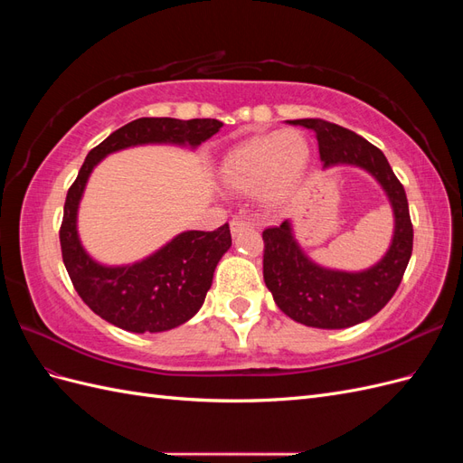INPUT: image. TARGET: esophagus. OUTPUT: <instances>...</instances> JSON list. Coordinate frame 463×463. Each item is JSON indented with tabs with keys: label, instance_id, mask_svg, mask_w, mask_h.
I'll return each mask as SVG.
<instances>
[{
	"label": "esophagus",
	"instance_id": "esophagus-1",
	"mask_svg": "<svg viewBox=\"0 0 463 463\" xmlns=\"http://www.w3.org/2000/svg\"><path fill=\"white\" fill-rule=\"evenodd\" d=\"M255 223L253 222H249V220H245V218H233L232 222H230V230H232V233L233 235H237L240 232H243V230H249V228H253Z\"/></svg>",
	"mask_w": 463,
	"mask_h": 463
}]
</instances>
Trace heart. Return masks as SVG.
<instances>
[{
	"label": "heart",
	"mask_w": 463,
	"mask_h": 463,
	"mask_svg": "<svg viewBox=\"0 0 463 463\" xmlns=\"http://www.w3.org/2000/svg\"><path fill=\"white\" fill-rule=\"evenodd\" d=\"M309 160V143L299 131L257 135L222 158L218 181L232 193L255 191L262 206L279 208L299 189Z\"/></svg>",
	"instance_id": "heart-1"
}]
</instances>
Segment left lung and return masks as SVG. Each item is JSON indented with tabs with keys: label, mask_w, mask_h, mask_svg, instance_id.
<instances>
[{
	"label": "left lung",
	"mask_w": 463,
	"mask_h": 463,
	"mask_svg": "<svg viewBox=\"0 0 463 463\" xmlns=\"http://www.w3.org/2000/svg\"><path fill=\"white\" fill-rule=\"evenodd\" d=\"M317 137L322 170L354 165L383 187L394 232L383 259L365 270H335L315 262L299 245L291 220L262 232L264 284L279 311L313 328H349L374 317L394 296L413 249L408 197L384 154L365 138L325 119H293Z\"/></svg>",
	"instance_id": "1"
}]
</instances>
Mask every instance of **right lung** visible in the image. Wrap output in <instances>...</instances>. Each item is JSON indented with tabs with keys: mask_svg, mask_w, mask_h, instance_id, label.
Segmentation results:
<instances>
[{
	"mask_svg": "<svg viewBox=\"0 0 463 463\" xmlns=\"http://www.w3.org/2000/svg\"><path fill=\"white\" fill-rule=\"evenodd\" d=\"M218 119L141 118L111 133L89 152L67 193L60 230L63 264L90 309L128 332H165L191 320L213 286L220 259L232 247L230 226L214 232H181L152 255L129 264H102L82 247L77 218L94 167L106 156L145 145H172L194 150L222 128Z\"/></svg>",
	"mask_w": 463,
	"mask_h": 463,
	"instance_id": "add662e5",
	"label": "right lung"
}]
</instances>
